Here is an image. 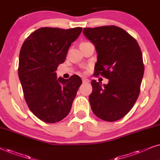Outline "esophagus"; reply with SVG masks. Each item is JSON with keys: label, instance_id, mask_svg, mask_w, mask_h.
Wrapping results in <instances>:
<instances>
[{"label": "esophagus", "instance_id": "34e87169", "mask_svg": "<svg viewBox=\"0 0 160 160\" xmlns=\"http://www.w3.org/2000/svg\"><path fill=\"white\" fill-rule=\"evenodd\" d=\"M82 82H83V83H87V82H89L88 79L85 78H82Z\"/></svg>", "mask_w": 160, "mask_h": 160}]
</instances>
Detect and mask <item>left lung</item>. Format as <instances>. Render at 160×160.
I'll use <instances>...</instances> for the list:
<instances>
[{
	"label": "left lung",
	"mask_w": 160,
	"mask_h": 160,
	"mask_svg": "<svg viewBox=\"0 0 160 160\" xmlns=\"http://www.w3.org/2000/svg\"><path fill=\"white\" fill-rule=\"evenodd\" d=\"M82 32L97 51L95 74L109 80L104 85L91 81V110L104 121L119 120L132 108L139 96L144 73L141 50L137 41L119 27L88 28Z\"/></svg>",
	"instance_id": "8db88e82"
}]
</instances>
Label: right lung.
I'll use <instances>...</instances> for the list:
<instances>
[{
    "instance_id": "right-lung-1",
    "label": "right lung",
    "mask_w": 160,
    "mask_h": 160,
    "mask_svg": "<svg viewBox=\"0 0 160 160\" xmlns=\"http://www.w3.org/2000/svg\"><path fill=\"white\" fill-rule=\"evenodd\" d=\"M82 28H41L25 39L19 58L18 75L31 111L46 123L58 122L69 113L82 84L78 75L57 78L55 70L67 58L68 50Z\"/></svg>"
}]
</instances>
